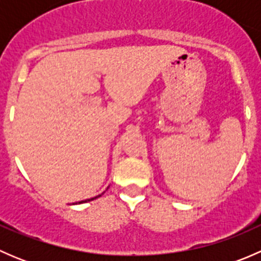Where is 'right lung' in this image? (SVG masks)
I'll return each mask as SVG.
<instances>
[{"mask_svg":"<svg viewBox=\"0 0 261 261\" xmlns=\"http://www.w3.org/2000/svg\"><path fill=\"white\" fill-rule=\"evenodd\" d=\"M105 193V192H103ZM103 193H101V194H98V196H96V197H93V198H88V199H84V201H80V202H75V203H73V204H81V203H86V202H89V201H93V199H96V198H98V197H101L102 194Z\"/></svg>","mask_w":261,"mask_h":261,"instance_id":"1","label":"right lung"}]
</instances>
